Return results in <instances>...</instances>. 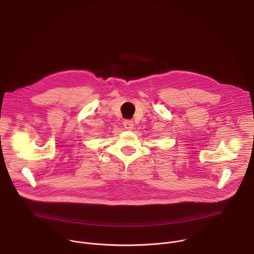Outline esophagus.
Returning <instances> with one entry per match:
<instances>
[{
  "instance_id": "1",
  "label": "esophagus",
  "mask_w": 254,
  "mask_h": 254,
  "mask_svg": "<svg viewBox=\"0 0 254 254\" xmlns=\"http://www.w3.org/2000/svg\"><path fill=\"white\" fill-rule=\"evenodd\" d=\"M124 127H125V128L126 129H127V130H131L132 129V127H133V123H132V121H125L124 122Z\"/></svg>"
}]
</instances>
